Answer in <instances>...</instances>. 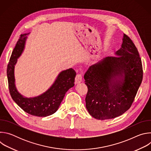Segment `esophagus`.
<instances>
[{
    "instance_id": "1",
    "label": "esophagus",
    "mask_w": 151,
    "mask_h": 151,
    "mask_svg": "<svg viewBox=\"0 0 151 151\" xmlns=\"http://www.w3.org/2000/svg\"><path fill=\"white\" fill-rule=\"evenodd\" d=\"M82 82V75L81 74H77L75 77V83H79Z\"/></svg>"
}]
</instances>
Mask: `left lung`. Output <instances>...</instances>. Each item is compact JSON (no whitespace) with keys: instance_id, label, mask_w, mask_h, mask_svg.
<instances>
[{"instance_id":"left-lung-1","label":"left lung","mask_w":151,"mask_h":151,"mask_svg":"<svg viewBox=\"0 0 151 151\" xmlns=\"http://www.w3.org/2000/svg\"><path fill=\"white\" fill-rule=\"evenodd\" d=\"M115 55L93 64L84 75L88 87L86 107L97 119H112L129 109L142 81L141 58L127 35Z\"/></svg>"}]
</instances>
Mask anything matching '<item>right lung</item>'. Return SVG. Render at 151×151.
<instances>
[{
    "instance_id": "obj_1",
    "label": "right lung",
    "mask_w": 151,
    "mask_h": 151,
    "mask_svg": "<svg viewBox=\"0 0 151 151\" xmlns=\"http://www.w3.org/2000/svg\"><path fill=\"white\" fill-rule=\"evenodd\" d=\"M28 34L20 36L8 64L7 77L9 93L14 101L24 112L33 116L45 117L54 114L58 110L66 93L74 86L76 72L72 68L62 71L51 87L39 96L27 98L20 94L15 85L14 67L17 58L23 51L26 35Z\"/></svg>"
}]
</instances>
